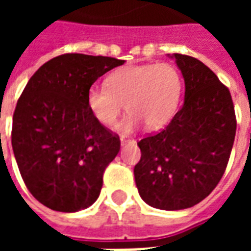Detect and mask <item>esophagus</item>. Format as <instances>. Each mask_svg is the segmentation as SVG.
Masks as SVG:
<instances>
[{
  "mask_svg": "<svg viewBox=\"0 0 251 251\" xmlns=\"http://www.w3.org/2000/svg\"><path fill=\"white\" fill-rule=\"evenodd\" d=\"M130 142H134V140H130V138H125V137H121V144H122V145L130 144Z\"/></svg>",
  "mask_w": 251,
  "mask_h": 251,
  "instance_id": "34e87169",
  "label": "esophagus"
}]
</instances>
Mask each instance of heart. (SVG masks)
Instances as JSON below:
<instances>
[{
  "instance_id": "heart-1",
  "label": "heart",
  "mask_w": 251,
  "mask_h": 251,
  "mask_svg": "<svg viewBox=\"0 0 251 251\" xmlns=\"http://www.w3.org/2000/svg\"><path fill=\"white\" fill-rule=\"evenodd\" d=\"M106 86L88 88L86 102L99 124L114 125L124 103L130 113L117 125V131L129 134L147 125L158 130L172 120L181 95V76L169 63L131 66L113 72Z\"/></svg>"
}]
</instances>
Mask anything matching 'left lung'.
I'll return each instance as SVG.
<instances>
[{"instance_id":"1","label":"left lung","mask_w":251,"mask_h":251,"mask_svg":"<svg viewBox=\"0 0 251 251\" xmlns=\"http://www.w3.org/2000/svg\"><path fill=\"white\" fill-rule=\"evenodd\" d=\"M185 83L184 104L168 126L138 142L134 177L142 200L167 211L194 207L221 181L237 120L228 88L192 56L174 53Z\"/></svg>"}]
</instances>
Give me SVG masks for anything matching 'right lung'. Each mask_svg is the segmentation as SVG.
Segmentation results:
<instances>
[{"instance_id":"obj_1","label":"right lung","mask_w":251,"mask_h":251,"mask_svg":"<svg viewBox=\"0 0 251 251\" xmlns=\"http://www.w3.org/2000/svg\"><path fill=\"white\" fill-rule=\"evenodd\" d=\"M124 63L64 53L26 83L14 110L12 147L26 188L48 208L76 212L98 199L121 141L94 118L86 95L99 76Z\"/></svg>"}]
</instances>
